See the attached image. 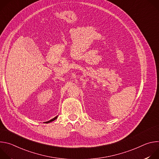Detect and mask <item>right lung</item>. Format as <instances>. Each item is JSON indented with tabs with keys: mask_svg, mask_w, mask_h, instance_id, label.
<instances>
[{
	"mask_svg": "<svg viewBox=\"0 0 159 159\" xmlns=\"http://www.w3.org/2000/svg\"><path fill=\"white\" fill-rule=\"evenodd\" d=\"M57 118V116H56V117H55L54 118H53V119H52L51 120H50V121H47V122H45L46 123H50V122H52V121H54V120H55Z\"/></svg>",
	"mask_w": 159,
	"mask_h": 159,
	"instance_id": "right-lung-1",
	"label": "right lung"
}]
</instances>
